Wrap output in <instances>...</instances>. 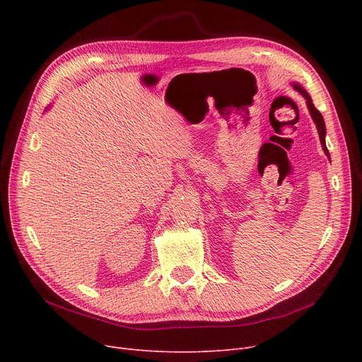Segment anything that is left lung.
<instances>
[{
    "mask_svg": "<svg viewBox=\"0 0 362 362\" xmlns=\"http://www.w3.org/2000/svg\"><path fill=\"white\" fill-rule=\"evenodd\" d=\"M292 85H293V89H295V90H298V92L302 95V97L307 100V107H308L310 114H311V117H313V120H314V123H315V126H317L318 135H320V141H321V146H322V149H325L326 156L330 158V154H329L327 146H326V124H325V119H322L321 112L314 107L313 100H311V97L308 95V92H307L305 89H303L299 83H292Z\"/></svg>",
    "mask_w": 362,
    "mask_h": 362,
    "instance_id": "left-lung-1",
    "label": "left lung"
}]
</instances>
